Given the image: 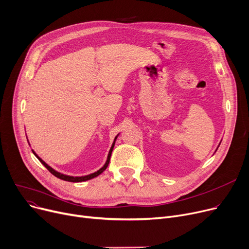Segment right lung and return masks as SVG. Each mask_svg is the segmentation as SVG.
<instances>
[{
  "label": "right lung",
  "instance_id": "1",
  "mask_svg": "<svg viewBox=\"0 0 249 249\" xmlns=\"http://www.w3.org/2000/svg\"><path fill=\"white\" fill-rule=\"evenodd\" d=\"M118 137V135L115 137V139H114V141H113V144H112V146H111V148H110V150H109V153H108V156H107V160H106V162H105V164L103 165V167H101L99 170H97L96 172H94V173H91V174H88V175H85V176H70V175H65V174H63V173H60V172H57V171H55L53 168H52L50 165H47L40 157H38V155L36 153H35L33 150H32V152H33V154L35 156H36V158L44 165L45 166V168L49 170L52 174H53L55 177H57V178H60V179H63V180H66V181H70V182H82V181H86V180H89V179H92V178H94V177H96V176H98L99 174H101L106 168H107V166H108V164H109V160H110V156H111V152H112V150H113V147H114V143H115V140H116V138Z\"/></svg>",
  "mask_w": 249,
  "mask_h": 249
}]
</instances>
